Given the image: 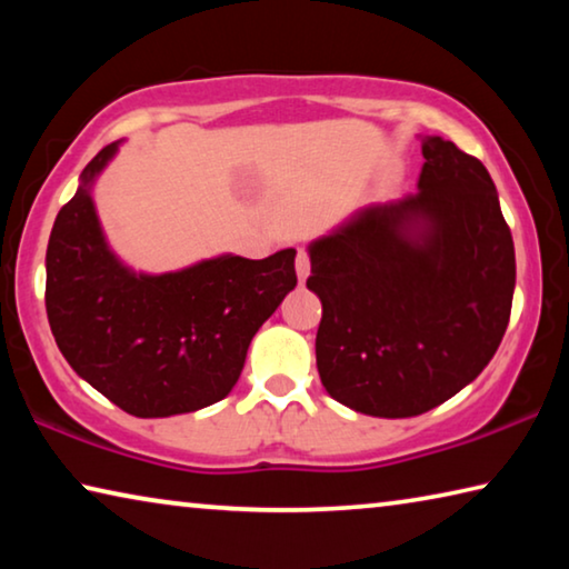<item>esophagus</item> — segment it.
<instances>
[{
  "instance_id": "esophagus-1",
  "label": "esophagus",
  "mask_w": 569,
  "mask_h": 569,
  "mask_svg": "<svg viewBox=\"0 0 569 569\" xmlns=\"http://www.w3.org/2000/svg\"><path fill=\"white\" fill-rule=\"evenodd\" d=\"M296 273H298V281H306L308 273H311V261H308L306 248H298V256H296Z\"/></svg>"
}]
</instances>
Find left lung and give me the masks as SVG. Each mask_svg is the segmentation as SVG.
I'll use <instances>...</instances> for the list:
<instances>
[{
  "instance_id": "8db88e82",
  "label": "left lung",
  "mask_w": 569,
  "mask_h": 569,
  "mask_svg": "<svg viewBox=\"0 0 569 569\" xmlns=\"http://www.w3.org/2000/svg\"><path fill=\"white\" fill-rule=\"evenodd\" d=\"M421 156L419 192L308 246L321 383L369 417H417L455 397L492 361L512 311L515 243L487 168L437 134Z\"/></svg>"
}]
</instances>
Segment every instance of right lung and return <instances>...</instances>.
Here are the masks:
<instances>
[{"label": "right lung", "mask_w": 569, "mask_h": 569, "mask_svg": "<svg viewBox=\"0 0 569 569\" xmlns=\"http://www.w3.org/2000/svg\"><path fill=\"white\" fill-rule=\"evenodd\" d=\"M110 142L80 176L47 243V319L67 363L140 419L198 411L228 397L256 331L296 286V250L250 261L218 256L176 273H134L102 236L92 182Z\"/></svg>", "instance_id": "1"}]
</instances>
